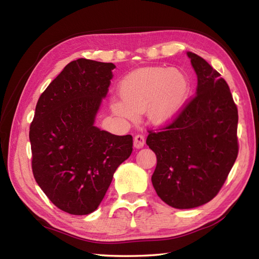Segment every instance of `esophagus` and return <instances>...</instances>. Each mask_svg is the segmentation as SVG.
I'll use <instances>...</instances> for the list:
<instances>
[{"mask_svg":"<svg viewBox=\"0 0 259 259\" xmlns=\"http://www.w3.org/2000/svg\"><path fill=\"white\" fill-rule=\"evenodd\" d=\"M145 144H146L145 136H142V135H137V136L135 137V139H134V145H135V147L137 148V149H140V148H142V147L145 146Z\"/></svg>","mask_w":259,"mask_h":259,"instance_id":"obj_1","label":"esophagus"}]
</instances>
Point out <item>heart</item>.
<instances>
[{
    "mask_svg": "<svg viewBox=\"0 0 259 259\" xmlns=\"http://www.w3.org/2000/svg\"><path fill=\"white\" fill-rule=\"evenodd\" d=\"M190 90L189 80L176 69L144 68L134 71L120 82L122 99L111 102V110L119 117L136 120L147 110L153 124L171 122L183 110Z\"/></svg>",
    "mask_w": 259,
    "mask_h": 259,
    "instance_id": "1",
    "label": "heart"
}]
</instances>
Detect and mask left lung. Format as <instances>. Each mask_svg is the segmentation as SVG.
<instances>
[{
  "label": "left lung",
  "mask_w": 259,
  "mask_h": 259,
  "mask_svg": "<svg viewBox=\"0 0 259 259\" xmlns=\"http://www.w3.org/2000/svg\"><path fill=\"white\" fill-rule=\"evenodd\" d=\"M198 83L171 122L149 130L157 156L151 181L161 200L178 209L217 196L238 156V110L227 82L205 59L188 52Z\"/></svg>",
  "instance_id": "8db88e82"
}]
</instances>
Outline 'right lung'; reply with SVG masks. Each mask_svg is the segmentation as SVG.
Returning a JSON list of instances; mask_svg holds the SVG:
<instances>
[{"mask_svg": "<svg viewBox=\"0 0 259 259\" xmlns=\"http://www.w3.org/2000/svg\"><path fill=\"white\" fill-rule=\"evenodd\" d=\"M113 63L70 62L40 96L30 125L32 171L61 210L88 214L100 205L113 174L133 152V136L93 125Z\"/></svg>", "mask_w": 259, "mask_h": 259, "instance_id": "right-lung-1", "label": "right lung"}]
</instances>
